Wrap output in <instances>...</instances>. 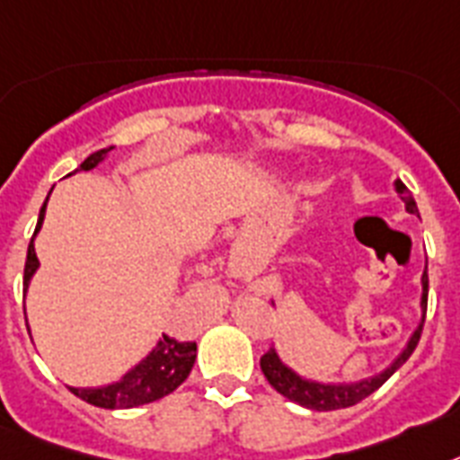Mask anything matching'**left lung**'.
I'll return each instance as SVG.
<instances>
[{
    "label": "left lung",
    "mask_w": 460,
    "mask_h": 460,
    "mask_svg": "<svg viewBox=\"0 0 460 460\" xmlns=\"http://www.w3.org/2000/svg\"><path fill=\"white\" fill-rule=\"evenodd\" d=\"M394 188H397V192H400L402 199H404V204H407L409 214H419V207H416V202H413V197H411V192L407 190V185L402 183V181H397V183H394ZM420 282H423V296H420L423 320H420L419 329L413 332L411 341H409V345H407V350L402 352L400 358L394 359L388 369L383 371V374H376V376H371V378H367V381H359V383L305 381V378H301L298 374H294V371H291L287 364H282V359L277 358V352L270 348V350L265 352L263 358H261V369H263L268 383H270L272 388H275L279 394L289 397L291 402L301 404V407L314 409V411H333V409L352 407V404L362 402L364 397H369L374 390L381 388L383 383L388 381L390 376H393L394 371L400 369L402 364L411 358V352L416 350V345H419L420 332H423V322H426V310H428V268H426V272H423V279H420Z\"/></svg>",
    "instance_id": "obj_1"
}]
</instances>
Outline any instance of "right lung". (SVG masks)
<instances>
[{
    "label": "right lung",
    "instance_id": "obj_1",
    "mask_svg": "<svg viewBox=\"0 0 460 460\" xmlns=\"http://www.w3.org/2000/svg\"><path fill=\"white\" fill-rule=\"evenodd\" d=\"M112 147L98 150V153L89 155V157L79 164L77 171H89L101 162ZM49 199V197H47ZM44 211H47V202L40 211V221L34 227V234L40 233L41 221H44ZM40 268L37 253H34V244L30 242L28 258H25V291H28L30 277ZM197 358V343L195 341H181L166 336L155 345V350L147 355L140 364H136L134 369L128 371L124 378L117 383L102 385V388H70L79 400L89 402L93 407L101 409H131L147 404V402L162 400L169 393L181 385L192 371V364Z\"/></svg>",
    "mask_w": 460,
    "mask_h": 460
}]
</instances>
